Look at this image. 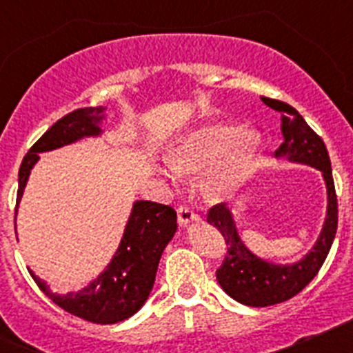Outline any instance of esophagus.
<instances>
[{
	"mask_svg": "<svg viewBox=\"0 0 353 353\" xmlns=\"http://www.w3.org/2000/svg\"><path fill=\"white\" fill-rule=\"evenodd\" d=\"M176 214H179L180 226H185V224H189L191 221H196L199 217L198 212H196L191 205H185V203L179 205V208H176Z\"/></svg>",
	"mask_w": 353,
	"mask_h": 353,
	"instance_id": "1",
	"label": "esophagus"
}]
</instances>
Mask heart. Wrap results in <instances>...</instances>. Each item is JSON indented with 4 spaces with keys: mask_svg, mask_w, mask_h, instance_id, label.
Listing matches in <instances>:
<instances>
[{
    "mask_svg": "<svg viewBox=\"0 0 353 353\" xmlns=\"http://www.w3.org/2000/svg\"><path fill=\"white\" fill-rule=\"evenodd\" d=\"M261 139L258 134L230 121H212L185 134L168 154L174 171L194 174L210 168L205 192L210 198H226L239 191L251 176Z\"/></svg>",
    "mask_w": 353,
    "mask_h": 353,
    "instance_id": "heart-1",
    "label": "heart"
}]
</instances>
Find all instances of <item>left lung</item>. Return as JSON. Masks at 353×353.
I'll list each match as a JSON object with an SVG mask.
<instances>
[{
    "label": "left lung",
    "mask_w": 353,
    "mask_h": 353,
    "mask_svg": "<svg viewBox=\"0 0 353 353\" xmlns=\"http://www.w3.org/2000/svg\"><path fill=\"white\" fill-rule=\"evenodd\" d=\"M261 101L281 114V130L285 139L276 150V157L310 164L322 171L327 183L329 205L325 224L316 245L311 249L310 254H305L304 260L293 265H274L256 258L240 240L232 212L226 203H217L208 208L207 221L215 226V230H219L228 249L223 265L215 272L217 281L230 297L252 307H267L285 302L310 285L318 270L322 269L338 230V198L325 143L305 123L297 109L269 97H261Z\"/></svg>",
    "instance_id": "obj_1"
}]
</instances>
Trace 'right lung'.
Masks as SVG:
<instances>
[{
  "mask_svg": "<svg viewBox=\"0 0 353 353\" xmlns=\"http://www.w3.org/2000/svg\"><path fill=\"white\" fill-rule=\"evenodd\" d=\"M102 111L104 108L99 105V108H81L65 114L28 150L23 164L19 168L17 203L23 196L31 168L39 161L40 152L60 148L84 136L99 134ZM174 232H176V212L171 205L136 201L117 254L108 265V269L92 285L77 293L58 295L52 293L49 286L40 281L31 270L30 274L39 288L67 313L101 325L121 322L132 316L148 299L150 292L154 288L161 254Z\"/></svg>",
  "mask_w": 353,
  "mask_h": 353,
  "instance_id": "right-lung-1",
  "label": "right lung"
}]
</instances>
